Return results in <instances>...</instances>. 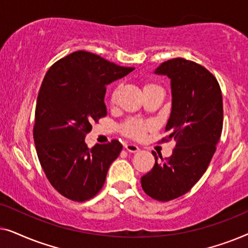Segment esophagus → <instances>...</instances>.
<instances>
[{
    "label": "esophagus",
    "mask_w": 248,
    "mask_h": 248,
    "mask_svg": "<svg viewBox=\"0 0 248 248\" xmlns=\"http://www.w3.org/2000/svg\"><path fill=\"white\" fill-rule=\"evenodd\" d=\"M124 148L126 149L128 152H138L140 150V148H139L137 144H133V143H125Z\"/></svg>",
    "instance_id": "esophagus-1"
}]
</instances>
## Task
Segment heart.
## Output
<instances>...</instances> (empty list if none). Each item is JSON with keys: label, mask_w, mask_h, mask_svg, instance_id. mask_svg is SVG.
I'll return each mask as SVG.
<instances>
[{"label": "heart", "mask_w": 248, "mask_h": 248, "mask_svg": "<svg viewBox=\"0 0 248 248\" xmlns=\"http://www.w3.org/2000/svg\"><path fill=\"white\" fill-rule=\"evenodd\" d=\"M154 87H157V86H155V84H147V86H144L143 90L150 89V88H154ZM115 96H116V91H115L113 94V99H115ZM148 127H149L148 124L142 123L140 121L130 120L124 124L123 131L125 134L128 135V137L134 138V139H140L143 137L144 132L147 131Z\"/></svg>", "instance_id": "b5f03b06"}]
</instances>
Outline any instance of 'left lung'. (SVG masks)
Listing matches in <instances>:
<instances>
[{"label": "left lung", "instance_id": "8db88e82", "mask_svg": "<svg viewBox=\"0 0 248 248\" xmlns=\"http://www.w3.org/2000/svg\"><path fill=\"white\" fill-rule=\"evenodd\" d=\"M170 79L171 111L166 125L176 147L167 160L155 162L141 177L143 191L158 201H170L187 193L204 174L221 137L223 107L218 81L200 64L181 57L155 71Z\"/></svg>", "mask_w": 248, "mask_h": 248}]
</instances>
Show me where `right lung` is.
Returning <instances> with one entry per match:
<instances>
[{
  "mask_svg": "<svg viewBox=\"0 0 248 248\" xmlns=\"http://www.w3.org/2000/svg\"><path fill=\"white\" fill-rule=\"evenodd\" d=\"M133 70L78 50L54 63L44 78L33 126L36 151L53 187L72 201L83 202L100 191L123 149L117 140L89 149L84 138L93 121L107 115V84Z\"/></svg>",
  "mask_w": 248,
  "mask_h": 248,
  "instance_id": "add662e5",
  "label": "right lung"
}]
</instances>
